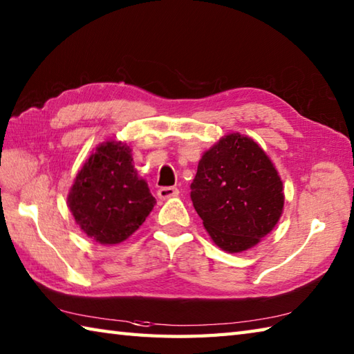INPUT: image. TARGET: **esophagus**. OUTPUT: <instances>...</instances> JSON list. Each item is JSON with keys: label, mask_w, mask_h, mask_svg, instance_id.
Instances as JSON below:
<instances>
[{"label": "esophagus", "mask_w": 354, "mask_h": 354, "mask_svg": "<svg viewBox=\"0 0 354 354\" xmlns=\"http://www.w3.org/2000/svg\"><path fill=\"white\" fill-rule=\"evenodd\" d=\"M178 194V189L174 188V186H163V188H160L157 191V196L158 198H171V197H176Z\"/></svg>", "instance_id": "34e87169"}]
</instances>
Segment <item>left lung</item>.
<instances>
[{"label":"left lung","mask_w":354,"mask_h":354,"mask_svg":"<svg viewBox=\"0 0 354 354\" xmlns=\"http://www.w3.org/2000/svg\"><path fill=\"white\" fill-rule=\"evenodd\" d=\"M191 200L214 243L240 252L259 243L281 218L282 180L254 140L230 134L200 158Z\"/></svg>","instance_id":"obj_1"}]
</instances>
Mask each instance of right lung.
Segmentation results:
<instances>
[{
  "label": "right lung",
  "instance_id": "obj_1",
  "mask_svg": "<svg viewBox=\"0 0 354 354\" xmlns=\"http://www.w3.org/2000/svg\"><path fill=\"white\" fill-rule=\"evenodd\" d=\"M68 202L84 234L102 245H115L138 230L156 198L138 178L129 146L106 142L78 171Z\"/></svg>",
  "mask_w": 354,
  "mask_h": 354
}]
</instances>
